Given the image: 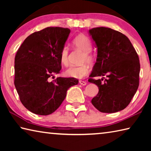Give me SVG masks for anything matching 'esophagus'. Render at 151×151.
I'll list each match as a JSON object with an SVG mask.
<instances>
[{"label": "esophagus", "mask_w": 151, "mask_h": 151, "mask_svg": "<svg viewBox=\"0 0 151 151\" xmlns=\"http://www.w3.org/2000/svg\"><path fill=\"white\" fill-rule=\"evenodd\" d=\"M79 84H81L83 86H85L86 85V82L84 81H79Z\"/></svg>", "instance_id": "34e87169"}]
</instances>
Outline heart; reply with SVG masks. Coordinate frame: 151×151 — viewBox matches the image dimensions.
<instances>
[{"label": "heart", "instance_id": "heart-1", "mask_svg": "<svg viewBox=\"0 0 151 151\" xmlns=\"http://www.w3.org/2000/svg\"><path fill=\"white\" fill-rule=\"evenodd\" d=\"M73 45L77 49L83 52L82 62L91 63L93 61V57L90 53L92 49L91 42L88 38L85 35H78L74 38L72 41ZM60 60L62 65L66 66L68 64V49L63 47L60 53ZM89 66L86 64L80 66H71L65 71V75L70 77L82 78L89 73Z\"/></svg>", "mask_w": 151, "mask_h": 151}]
</instances>
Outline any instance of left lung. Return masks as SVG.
<instances>
[{"instance_id": "1", "label": "left lung", "mask_w": 151, "mask_h": 151, "mask_svg": "<svg viewBox=\"0 0 151 151\" xmlns=\"http://www.w3.org/2000/svg\"><path fill=\"white\" fill-rule=\"evenodd\" d=\"M88 32L97 48L96 62L88 81L98 86L99 93L91 103L102 112L122 111L131 103L139 87V56L121 32L106 27L93 28ZM104 76L108 77L104 83L103 79L92 78Z\"/></svg>"}]
</instances>
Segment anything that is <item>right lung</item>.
I'll list each match as a JSON object with an SVG mask.
<instances>
[{
  "instance_id": "right-lung-1",
  "label": "right lung",
  "mask_w": 151,
  "mask_h": 151,
  "mask_svg": "<svg viewBox=\"0 0 151 151\" xmlns=\"http://www.w3.org/2000/svg\"><path fill=\"white\" fill-rule=\"evenodd\" d=\"M70 30L47 27L29 35L14 58V86L25 108L39 115L54 112L65 100L67 90L78 83L75 78L57 77L60 53Z\"/></svg>"
}]
</instances>
